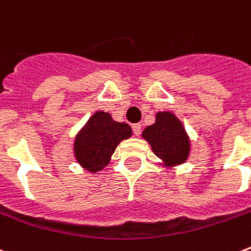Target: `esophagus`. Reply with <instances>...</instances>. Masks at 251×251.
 I'll return each mask as SVG.
<instances>
[{"instance_id": "obj_1", "label": "esophagus", "mask_w": 251, "mask_h": 251, "mask_svg": "<svg viewBox=\"0 0 251 251\" xmlns=\"http://www.w3.org/2000/svg\"><path fill=\"white\" fill-rule=\"evenodd\" d=\"M141 129H142V126L139 125V124H134L133 125V131H134V134L137 135V137H138L139 134H141Z\"/></svg>"}]
</instances>
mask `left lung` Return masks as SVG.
Listing matches in <instances>:
<instances>
[{"instance_id":"obj_1","label":"left lung","mask_w":251,"mask_h":251,"mask_svg":"<svg viewBox=\"0 0 251 251\" xmlns=\"http://www.w3.org/2000/svg\"><path fill=\"white\" fill-rule=\"evenodd\" d=\"M151 150L163 167L172 168L185 163L191 152V139L183 122L172 112H158L155 122L142 131Z\"/></svg>"}]
</instances>
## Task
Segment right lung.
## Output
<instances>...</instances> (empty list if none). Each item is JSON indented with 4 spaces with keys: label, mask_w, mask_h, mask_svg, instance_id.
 <instances>
[{
    "label": "right lung",
    "mask_w": 251,
    "mask_h": 251,
    "mask_svg": "<svg viewBox=\"0 0 251 251\" xmlns=\"http://www.w3.org/2000/svg\"><path fill=\"white\" fill-rule=\"evenodd\" d=\"M131 134L130 125L114 121L110 113L99 110L75 137V159L84 170L96 174L108 166L116 147Z\"/></svg>",
    "instance_id": "right-lung-1"
}]
</instances>
